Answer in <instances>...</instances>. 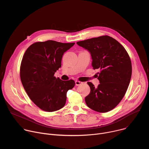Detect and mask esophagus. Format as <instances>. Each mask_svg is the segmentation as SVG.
I'll return each mask as SVG.
<instances>
[{
    "label": "esophagus",
    "instance_id": "34e87169",
    "mask_svg": "<svg viewBox=\"0 0 149 149\" xmlns=\"http://www.w3.org/2000/svg\"><path fill=\"white\" fill-rule=\"evenodd\" d=\"M75 85L77 86H79V85H81L82 84V82H81V81H75Z\"/></svg>",
    "mask_w": 149,
    "mask_h": 149
}]
</instances>
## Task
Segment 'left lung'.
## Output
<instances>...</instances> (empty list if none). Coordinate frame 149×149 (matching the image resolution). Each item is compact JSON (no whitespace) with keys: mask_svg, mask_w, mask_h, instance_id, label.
Wrapping results in <instances>:
<instances>
[{"mask_svg":"<svg viewBox=\"0 0 149 149\" xmlns=\"http://www.w3.org/2000/svg\"><path fill=\"white\" fill-rule=\"evenodd\" d=\"M77 44L90 53L93 69L100 70L98 87L87 82L91 90L85 98L87 106L100 113L113 110L123 99L130 82L132 67L128 53L117 40L107 35Z\"/></svg>","mask_w":149,"mask_h":149,"instance_id":"1","label":"left lung"}]
</instances>
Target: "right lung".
Masks as SVG:
<instances>
[{
    "label": "right lung",
    "mask_w": 149,
    "mask_h": 149,
    "mask_svg": "<svg viewBox=\"0 0 149 149\" xmlns=\"http://www.w3.org/2000/svg\"><path fill=\"white\" fill-rule=\"evenodd\" d=\"M74 44L51 40L35 42L24 55L20 68L21 82L31 100L42 110L52 112L62 109L67 91L75 86L74 80L62 81L54 77L61 67L63 54Z\"/></svg>",
    "instance_id": "1"
}]
</instances>
